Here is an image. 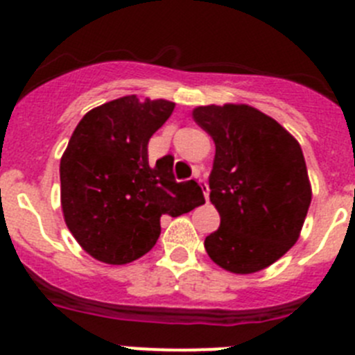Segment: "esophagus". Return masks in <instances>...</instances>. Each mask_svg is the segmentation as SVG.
Returning <instances> with one entry per match:
<instances>
[{
	"instance_id": "34e87169",
	"label": "esophagus",
	"mask_w": 355,
	"mask_h": 355,
	"mask_svg": "<svg viewBox=\"0 0 355 355\" xmlns=\"http://www.w3.org/2000/svg\"><path fill=\"white\" fill-rule=\"evenodd\" d=\"M193 180H196L197 183H199V187L202 188V193H205L206 200H208V197H209V187H208V183H206V181L202 180V178H200V172H199V171H196V174H193Z\"/></svg>"
}]
</instances>
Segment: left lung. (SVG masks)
Masks as SVG:
<instances>
[{
	"mask_svg": "<svg viewBox=\"0 0 355 355\" xmlns=\"http://www.w3.org/2000/svg\"><path fill=\"white\" fill-rule=\"evenodd\" d=\"M192 115L215 142L209 200L220 227L206 236V252L234 274L263 270L299 240L311 205L302 149L252 106H199Z\"/></svg>",
	"mask_w": 355,
	"mask_h": 355,
	"instance_id": "1",
	"label": "left lung"
}]
</instances>
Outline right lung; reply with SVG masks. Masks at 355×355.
I'll return each instance as SVG.
<instances>
[{
    "mask_svg": "<svg viewBox=\"0 0 355 355\" xmlns=\"http://www.w3.org/2000/svg\"><path fill=\"white\" fill-rule=\"evenodd\" d=\"M174 103L126 96L90 110L60 162L62 209L72 236L110 265L139 259L155 247L159 216L205 202L193 180L178 183L172 158L149 165L147 144L171 117Z\"/></svg>",
    "mask_w": 355,
    "mask_h": 355,
    "instance_id": "obj_1",
    "label": "right lung"
}]
</instances>
